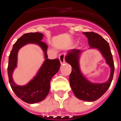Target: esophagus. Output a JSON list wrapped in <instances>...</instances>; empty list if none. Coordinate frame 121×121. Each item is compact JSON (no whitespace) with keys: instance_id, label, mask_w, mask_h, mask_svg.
Segmentation results:
<instances>
[{"instance_id":"1","label":"esophagus","mask_w":121,"mask_h":121,"mask_svg":"<svg viewBox=\"0 0 121 121\" xmlns=\"http://www.w3.org/2000/svg\"><path fill=\"white\" fill-rule=\"evenodd\" d=\"M65 53H62L59 55V59L60 60V64H62L64 63H65Z\"/></svg>"}]
</instances>
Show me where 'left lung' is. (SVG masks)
<instances>
[{"label": "left lung", "instance_id": "8db88e82", "mask_svg": "<svg viewBox=\"0 0 121 121\" xmlns=\"http://www.w3.org/2000/svg\"><path fill=\"white\" fill-rule=\"evenodd\" d=\"M83 33L88 38L90 47L98 49L101 52L111 68L110 76L107 82L102 84H94L87 81L80 71L79 57L82 51L76 49L72 50L65 57V61L72 67L69 81L73 92L78 99L92 102L100 98L110 87L115 71V65L110 48L107 42L99 34L94 32H83Z\"/></svg>", "mask_w": 121, "mask_h": 121}]
</instances>
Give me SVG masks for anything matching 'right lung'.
<instances>
[{
  "label": "right lung",
  "mask_w": 121,
  "mask_h": 121,
  "mask_svg": "<svg viewBox=\"0 0 121 121\" xmlns=\"http://www.w3.org/2000/svg\"><path fill=\"white\" fill-rule=\"evenodd\" d=\"M43 36L42 33L38 32L24 34L14 44L9 56L8 74L11 87L18 98L28 104L39 102L47 97L50 91L51 78L59 71L60 66L59 59H47L48 45L42 41ZM30 43H36L40 46L44 51L46 60L37 76L26 85L19 86L13 82L12 74L17 65L18 51L23 45Z\"/></svg>",
  "instance_id": "right-lung-1"
}]
</instances>
